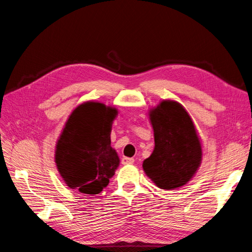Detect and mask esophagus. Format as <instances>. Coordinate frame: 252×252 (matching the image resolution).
<instances>
[{
    "mask_svg": "<svg viewBox=\"0 0 252 252\" xmlns=\"http://www.w3.org/2000/svg\"><path fill=\"white\" fill-rule=\"evenodd\" d=\"M135 162V160L133 158H127V157H124L123 159H121V163L124 165H128V164H133Z\"/></svg>",
    "mask_w": 252,
    "mask_h": 252,
    "instance_id": "1",
    "label": "esophagus"
}]
</instances>
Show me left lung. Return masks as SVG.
Segmentation results:
<instances>
[{
  "mask_svg": "<svg viewBox=\"0 0 252 252\" xmlns=\"http://www.w3.org/2000/svg\"><path fill=\"white\" fill-rule=\"evenodd\" d=\"M155 150L143 170L159 188L176 189L187 184L201 163V144L188 112L179 102L163 100L150 114Z\"/></svg>",
  "mask_w": 252,
  "mask_h": 252,
  "instance_id": "left-lung-1",
  "label": "left lung"
}]
</instances>
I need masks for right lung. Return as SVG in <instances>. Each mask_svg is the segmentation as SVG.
Masks as SVG:
<instances>
[{"label": "right lung", "mask_w": 252, "mask_h": 252, "mask_svg": "<svg viewBox=\"0 0 252 252\" xmlns=\"http://www.w3.org/2000/svg\"><path fill=\"white\" fill-rule=\"evenodd\" d=\"M117 109L86 101L70 114L57 142L55 162L69 188L98 194L106 188L119 165L111 147L112 123Z\"/></svg>", "instance_id": "obj_1"}]
</instances>
